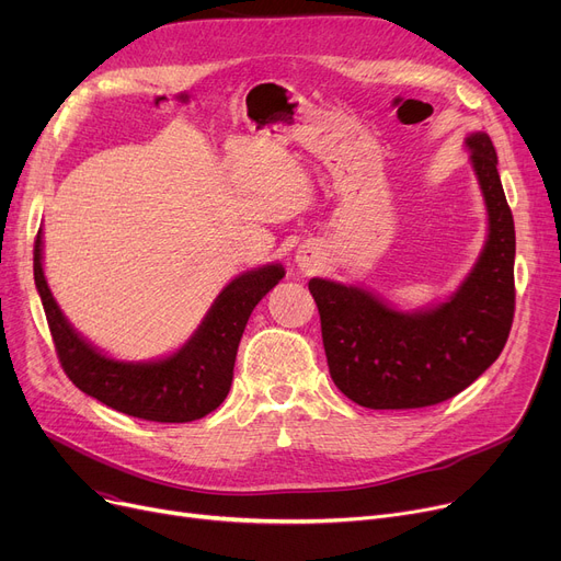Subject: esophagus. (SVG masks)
Instances as JSON below:
<instances>
[{
    "label": "esophagus",
    "mask_w": 561,
    "mask_h": 561,
    "mask_svg": "<svg viewBox=\"0 0 561 561\" xmlns=\"http://www.w3.org/2000/svg\"><path fill=\"white\" fill-rule=\"evenodd\" d=\"M318 261H320V252H318V248H313V245H302V248L296 252V263H298V268H300L302 273L316 271Z\"/></svg>",
    "instance_id": "obj_1"
}]
</instances>
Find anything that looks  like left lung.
I'll return each mask as SVG.
<instances>
[{
    "instance_id": "1",
    "label": "left lung",
    "mask_w": 561,
    "mask_h": 561,
    "mask_svg": "<svg viewBox=\"0 0 561 561\" xmlns=\"http://www.w3.org/2000/svg\"><path fill=\"white\" fill-rule=\"evenodd\" d=\"M489 233L459 288L427 309L400 311L375 293L313 277L334 385L368 409H419L461 393L500 357L514 320V218L491 138H466Z\"/></svg>"
}]
</instances>
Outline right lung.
Wrapping results in <instances>:
<instances>
[{
    "instance_id": "1",
    "label": "right lung",
    "mask_w": 561,
    "mask_h": 561,
    "mask_svg": "<svg viewBox=\"0 0 561 561\" xmlns=\"http://www.w3.org/2000/svg\"><path fill=\"white\" fill-rule=\"evenodd\" d=\"M284 275L282 263H268L233 277L180 350L154 362H117L75 332L58 309L43 273V229L34 245L36 288L58 362L72 385L115 411L157 423H191L220 407L248 318Z\"/></svg>"
}]
</instances>
